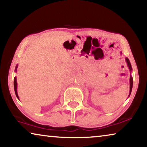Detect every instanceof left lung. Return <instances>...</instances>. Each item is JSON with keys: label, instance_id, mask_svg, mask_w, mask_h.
Instances as JSON below:
<instances>
[{"label": "left lung", "instance_id": "1", "mask_svg": "<svg viewBox=\"0 0 147 147\" xmlns=\"http://www.w3.org/2000/svg\"><path fill=\"white\" fill-rule=\"evenodd\" d=\"M125 60L126 61V63H127L128 67L129 68V70H130V73H131V70H132V67H131V65L130 60H129V59L128 58H126ZM132 86H133V78H132V77H131V76L130 75V93H129V96H130V94H131V89H132Z\"/></svg>", "mask_w": 147, "mask_h": 147}]
</instances>
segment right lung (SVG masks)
Returning <instances> with one entry per match:
<instances>
[{
  "label": "right lung",
  "instance_id": "add662e5",
  "mask_svg": "<svg viewBox=\"0 0 147 147\" xmlns=\"http://www.w3.org/2000/svg\"><path fill=\"white\" fill-rule=\"evenodd\" d=\"M17 67H18V65H16V69H15V71H16V72L17 71ZM17 78H16V77H15V78H14V90H15V93H16V94L17 98H18V99H19V96H18V94H17Z\"/></svg>",
  "mask_w": 147,
  "mask_h": 147
}]
</instances>
